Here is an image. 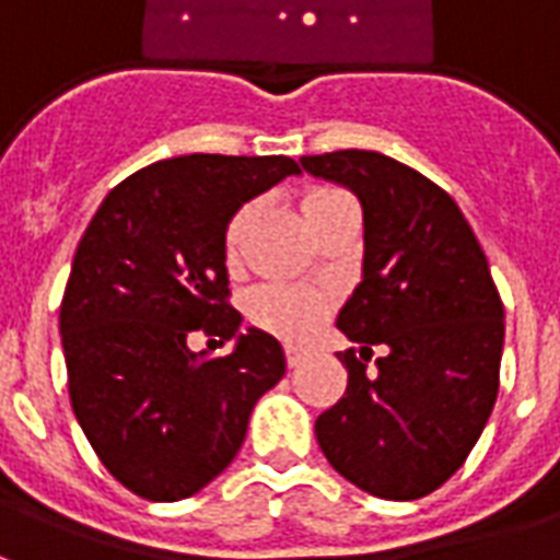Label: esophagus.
Returning <instances> with one entry per match:
<instances>
[{
    "instance_id": "34e87169",
    "label": "esophagus",
    "mask_w": 560,
    "mask_h": 560,
    "mask_svg": "<svg viewBox=\"0 0 560 560\" xmlns=\"http://www.w3.org/2000/svg\"><path fill=\"white\" fill-rule=\"evenodd\" d=\"M284 357H288V365H300L305 360V351L303 348H296V345H288V348H284Z\"/></svg>"
}]
</instances>
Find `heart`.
Segmentation results:
<instances>
[{
    "label": "heart",
    "mask_w": 560,
    "mask_h": 560,
    "mask_svg": "<svg viewBox=\"0 0 560 560\" xmlns=\"http://www.w3.org/2000/svg\"><path fill=\"white\" fill-rule=\"evenodd\" d=\"M341 197L348 195L339 191V188H308L303 195L305 221L315 224L332 203H339ZM252 215H255V207L245 203L228 221V231H224V260L231 267L240 260V248H243L245 231H248ZM245 312H248V320L255 327L264 329V332H272V336L288 341H303L329 315V296L315 291V288H303V284H264V288L248 293Z\"/></svg>",
    "instance_id": "b5f03b06"
}]
</instances>
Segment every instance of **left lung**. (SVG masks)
<instances>
[{
	"label": "left lung",
	"mask_w": 560,
	"mask_h": 560,
	"mask_svg": "<svg viewBox=\"0 0 560 560\" xmlns=\"http://www.w3.org/2000/svg\"><path fill=\"white\" fill-rule=\"evenodd\" d=\"M300 164L351 188L365 224L363 281L336 320L360 351L339 353L348 389L317 417V444L363 492L413 501L462 468L492 413L504 303L441 185L369 149Z\"/></svg>",
	"instance_id": "left-lung-1"
}]
</instances>
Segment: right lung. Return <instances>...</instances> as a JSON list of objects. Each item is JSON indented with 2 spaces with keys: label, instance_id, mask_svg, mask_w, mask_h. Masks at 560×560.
Segmentation results:
<instances>
[{
  "label": "right lung",
  "instance_id": "obj_1",
  "mask_svg": "<svg viewBox=\"0 0 560 560\" xmlns=\"http://www.w3.org/2000/svg\"><path fill=\"white\" fill-rule=\"evenodd\" d=\"M291 173L288 155L155 161L104 197L74 252L59 308L71 408L104 468L147 501H183L215 480L284 375L279 341L240 332L224 231ZM191 331L237 348L212 361L187 348Z\"/></svg>",
  "mask_w": 560,
  "mask_h": 560
}]
</instances>
